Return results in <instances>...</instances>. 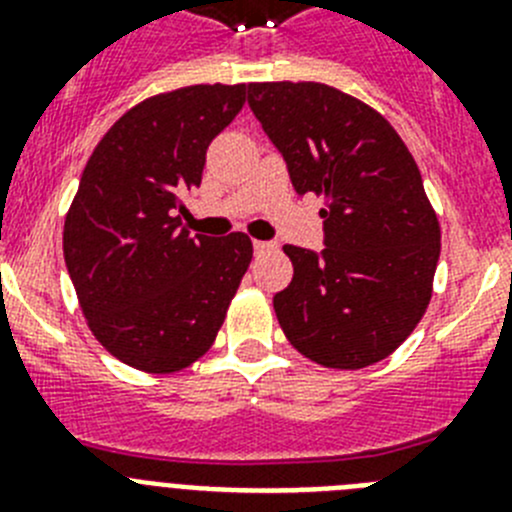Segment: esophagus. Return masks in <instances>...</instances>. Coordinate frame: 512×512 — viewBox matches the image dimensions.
I'll return each instance as SVG.
<instances>
[{"instance_id": "34e87169", "label": "esophagus", "mask_w": 512, "mask_h": 512, "mask_svg": "<svg viewBox=\"0 0 512 512\" xmlns=\"http://www.w3.org/2000/svg\"><path fill=\"white\" fill-rule=\"evenodd\" d=\"M274 248H277V246H274V243H269V241H253V251L259 253V256H261V253H271Z\"/></svg>"}]
</instances>
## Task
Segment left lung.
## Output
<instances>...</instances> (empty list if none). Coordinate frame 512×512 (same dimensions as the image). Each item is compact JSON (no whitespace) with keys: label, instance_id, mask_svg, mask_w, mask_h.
<instances>
[{"label":"left lung","instance_id":"1","mask_svg":"<svg viewBox=\"0 0 512 512\" xmlns=\"http://www.w3.org/2000/svg\"><path fill=\"white\" fill-rule=\"evenodd\" d=\"M248 107L295 192L325 200L323 251L284 246L295 266L274 295L284 336L330 369L387 359L423 318L441 253L418 164L377 110L328 84H248Z\"/></svg>","mask_w":512,"mask_h":512}]
</instances>
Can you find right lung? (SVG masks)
<instances>
[{
	"label": "right lung",
	"mask_w": 512,
	"mask_h": 512,
	"mask_svg": "<svg viewBox=\"0 0 512 512\" xmlns=\"http://www.w3.org/2000/svg\"><path fill=\"white\" fill-rule=\"evenodd\" d=\"M243 102L246 84L158 94L125 112L84 166L63 259L97 341L140 372L200 359L251 264L246 233L189 235L176 215Z\"/></svg>",
	"instance_id": "1"
}]
</instances>
